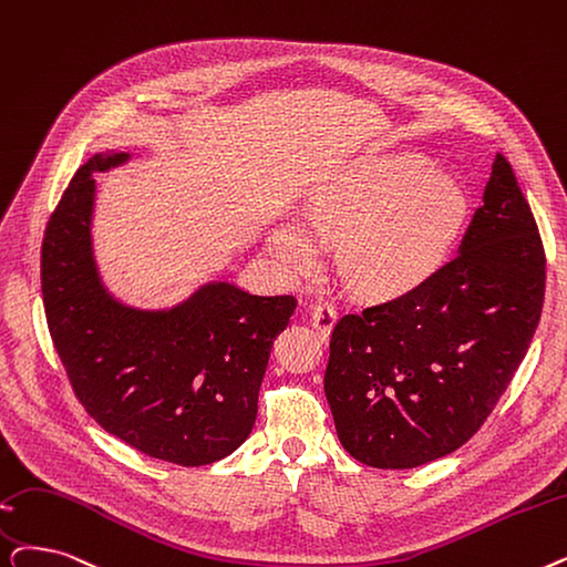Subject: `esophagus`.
<instances>
[{
  "instance_id": "obj_1",
  "label": "esophagus",
  "mask_w": 567,
  "mask_h": 567,
  "mask_svg": "<svg viewBox=\"0 0 567 567\" xmlns=\"http://www.w3.org/2000/svg\"><path fill=\"white\" fill-rule=\"evenodd\" d=\"M310 324H312V329L319 336L327 338L331 333L333 324H336V308L329 301H324V299L315 301L310 306Z\"/></svg>"
}]
</instances>
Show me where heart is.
<instances>
[{"label":"heart","mask_w":567,"mask_h":567,"mask_svg":"<svg viewBox=\"0 0 567 567\" xmlns=\"http://www.w3.org/2000/svg\"><path fill=\"white\" fill-rule=\"evenodd\" d=\"M463 187L412 155L361 157L312 192L306 219L282 217L268 248L291 276L319 268L324 243L338 240V268L368 297H401L447 261L465 225Z\"/></svg>","instance_id":"b5f03b06"}]
</instances>
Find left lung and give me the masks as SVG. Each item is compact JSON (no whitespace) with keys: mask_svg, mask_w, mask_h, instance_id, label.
Wrapping results in <instances>:
<instances>
[{"mask_svg":"<svg viewBox=\"0 0 567 567\" xmlns=\"http://www.w3.org/2000/svg\"><path fill=\"white\" fill-rule=\"evenodd\" d=\"M545 280L543 238L498 153L458 255L422 287L336 322L324 393L342 447L403 471L465 445L528 352Z\"/></svg>","mask_w":567,"mask_h":567,"instance_id":"8db88e82","label":"left lung"}]
</instances>
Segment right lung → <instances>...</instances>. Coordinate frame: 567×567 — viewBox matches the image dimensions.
<instances>
[{
    "label": "right lung",
    "instance_id": "1",
    "mask_svg": "<svg viewBox=\"0 0 567 567\" xmlns=\"http://www.w3.org/2000/svg\"><path fill=\"white\" fill-rule=\"evenodd\" d=\"M127 159V153L87 159L48 219L41 245L48 331L73 393L104 431L153 458L206 465L250 435L270 348L297 299L210 282L171 310L117 303L92 257V174Z\"/></svg>",
    "mask_w": 567,
    "mask_h": 567
}]
</instances>
